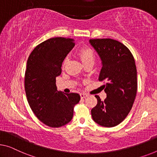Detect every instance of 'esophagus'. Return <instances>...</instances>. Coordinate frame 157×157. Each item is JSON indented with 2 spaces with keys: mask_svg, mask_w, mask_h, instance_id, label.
<instances>
[{
  "mask_svg": "<svg viewBox=\"0 0 157 157\" xmlns=\"http://www.w3.org/2000/svg\"><path fill=\"white\" fill-rule=\"evenodd\" d=\"M87 94H85V93H82L80 94V97L82 98V99H84V98H86V97H87Z\"/></svg>",
  "mask_w": 157,
  "mask_h": 157,
  "instance_id": "1",
  "label": "esophagus"
}]
</instances>
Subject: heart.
Listing matches in <instances>:
<instances>
[{
	"mask_svg": "<svg viewBox=\"0 0 157 157\" xmlns=\"http://www.w3.org/2000/svg\"><path fill=\"white\" fill-rule=\"evenodd\" d=\"M78 55L80 58L82 62L84 65L87 63H94L95 60V55L92 49L90 48H82L79 49L78 51ZM67 62V58H65L63 60V65L66 64Z\"/></svg>",
	"mask_w": 157,
	"mask_h": 157,
	"instance_id": "obj_1",
	"label": "heart"
}]
</instances>
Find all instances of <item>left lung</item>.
<instances>
[{
	"label": "left lung",
	"mask_w": 157,
	"mask_h": 157,
	"mask_svg": "<svg viewBox=\"0 0 157 157\" xmlns=\"http://www.w3.org/2000/svg\"><path fill=\"white\" fill-rule=\"evenodd\" d=\"M90 43L101 58L99 79L106 80V98L99 96L92 109L93 120L103 127L118 125L132 109L137 94V69L134 57L126 46L112 39H90Z\"/></svg>",
	"instance_id": "obj_1"
}]
</instances>
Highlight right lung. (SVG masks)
I'll return each mask as SVG.
<instances>
[{"label": "right lung", "mask_w": 157, "mask_h": 157, "mask_svg": "<svg viewBox=\"0 0 157 157\" xmlns=\"http://www.w3.org/2000/svg\"><path fill=\"white\" fill-rule=\"evenodd\" d=\"M74 46L73 39L55 37L36 46L28 58L25 77L27 101L37 118L49 127L68 123L80 100L79 94H65L56 85L62 63Z\"/></svg>", "instance_id": "add662e5"}]
</instances>
